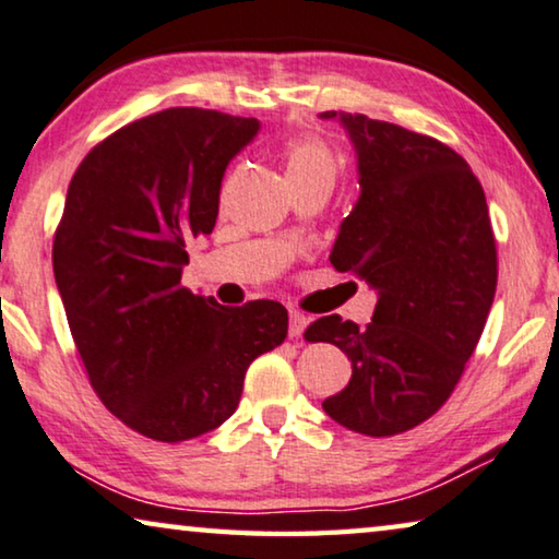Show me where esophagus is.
<instances>
[{
    "label": "esophagus",
    "instance_id": "34e87169",
    "mask_svg": "<svg viewBox=\"0 0 559 559\" xmlns=\"http://www.w3.org/2000/svg\"><path fill=\"white\" fill-rule=\"evenodd\" d=\"M306 329V316L298 311H288V336L298 338Z\"/></svg>",
    "mask_w": 559,
    "mask_h": 559
}]
</instances>
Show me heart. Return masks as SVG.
<instances>
[{
  "label": "heart",
  "mask_w": 559,
  "mask_h": 559,
  "mask_svg": "<svg viewBox=\"0 0 559 559\" xmlns=\"http://www.w3.org/2000/svg\"><path fill=\"white\" fill-rule=\"evenodd\" d=\"M288 180L306 178H329L336 175V157L321 140H294L283 150Z\"/></svg>",
  "instance_id": "heart-1"
}]
</instances>
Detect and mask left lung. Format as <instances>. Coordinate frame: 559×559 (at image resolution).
I'll return each instance as SVG.
<instances>
[{"instance_id": "obj_1", "label": "left lung", "mask_w": 559, "mask_h": 559, "mask_svg": "<svg viewBox=\"0 0 559 559\" xmlns=\"http://www.w3.org/2000/svg\"><path fill=\"white\" fill-rule=\"evenodd\" d=\"M338 118L359 155V203L331 263L379 294L371 323L323 316L306 341H329L352 381L323 402L333 421L394 437L437 414L479 344L497 290V243L481 182L460 153L394 122Z\"/></svg>"}]
</instances>
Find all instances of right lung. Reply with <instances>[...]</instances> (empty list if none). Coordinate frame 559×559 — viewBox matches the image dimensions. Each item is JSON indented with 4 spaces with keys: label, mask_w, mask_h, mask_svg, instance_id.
I'll return each mask as SVG.
<instances>
[{
    "label": "right lung",
    "mask_w": 559,
    "mask_h": 559,
    "mask_svg": "<svg viewBox=\"0 0 559 559\" xmlns=\"http://www.w3.org/2000/svg\"><path fill=\"white\" fill-rule=\"evenodd\" d=\"M255 118L168 107L97 143L67 188L52 265L74 346L107 409L138 435L188 441L236 412L253 359L288 333L276 301L228 308L180 283L215 228L230 157Z\"/></svg>",
    "instance_id": "1"
}]
</instances>
